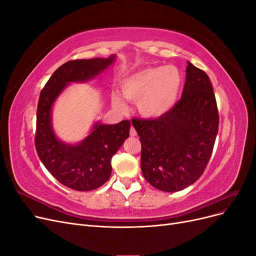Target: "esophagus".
I'll list each match as a JSON object with an SVG mask.
<instances>
[{"label":"esophagus","instance_id":"esophagus-1","mask_svg":"<svg viewBox=\"0 0 256 256\" xmlns=\"http://www.w3.org/2000/svg\"><path fill=\"white\" fill-rule=\"evenodd\" d=\"M130 136H136V129L134 127L130 128Z\"/></svg>","mask_w":256,"mask_h":256}]
</instances>
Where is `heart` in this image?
Masks as SVG:
<instances>
[{
	"label": "heart",
	"mask_w": 256,
	"mask_h": 256,
	"mask_svg": "<svg viewBox=\"0 0 256 256\" xmlns=\"http://www.w3.org/2000/svg\"><path fill=\"white\" fill-rule=\"evenodd\" d=\"M182 74L172 65L154 66L130 74L120 82L122 94L130 102H136L138 110L147 118L166 115L176 106L182 88ZM115 108L125 110L120 96L112 94Z\"/></svg>",
	"instance_id": "heart-1"
}]
</instances>
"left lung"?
<instances>
[{
    "label": "left lung",
    "mask_w": 256,
    "mask_h": 256,
    "mask_svg": "<svg viewBox=\"0 0 256 256\" xmlns=\"http://www.w3.org/2000/svg\"><path fill=\"white\" fill-rule=\"evenodd\" d=\"M142 145L141 170L152 187L176 192L196 182L208 164L219 128L209 76L190 62L180 102L154 120H132Z\"/></svg>",
    "instance_id": "8db88e82"
}]
</instances>
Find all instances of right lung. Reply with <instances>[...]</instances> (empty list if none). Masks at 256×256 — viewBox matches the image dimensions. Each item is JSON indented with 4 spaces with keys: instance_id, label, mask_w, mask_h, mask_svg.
Segmentation results:
<instances>
[{
    "instance_id": "right-lung-1",
    "label": "right lung",
    "mask_w": 256,
    "mask_h": 256,
    "mask_svg": "<svg viewBox=\"0 0 256 256\" xmlns=\"http://www.w3.org/2000/svg\"><path fill=\"white\" fill-rule=\"evenodd\" d=\"M116 58L69 60L58 67L42 88L37 106L35 147L38 157L53 177L76 191L95 190L108 182L111 160L126 138L130 122L114 125L96 122L90 134L76 144L60 141L52 126V106L72 82H88L109 68Z\"/></svg>"
}]
</instances>
